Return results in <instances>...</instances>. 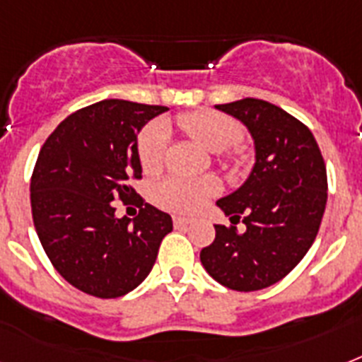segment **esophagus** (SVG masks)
Here are the masks:
<instances>
[{
	"label": "esophagus",
	"mask_w": 362,
	"mask_h": 362,
	"mask_svg": "<svg viewBox=\"0 0 362 362\" xmlns=\"http://www.w3.org/2000/svg\"><path fill=\"white\" fill-rule=\"evenodd\" d=\"M173 221H175V227H186L192 223V220H189V218H184V216H175Z\"/></svg>",
	"instance_id": "1"
}]
</instances>
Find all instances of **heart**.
<instances>
[{
  "label": "heart",
  "instance_id": "heart-1",
  "mask_svg": "<svg viewBox=\"0 0 362 362\" xmlns=\"http://www.w3.org/2000/svg\"><path fill=\"white\" fill-rule=\"evenodd\" d=\"M182 131L189 135L201 146L210 152H223L235 146L242 136V127L237 120L214 110H195L178 118ZM165 148H167V127L161 122L148 124L136 141V156L144 175H156L163 167ZM218 193V182L214 178H195L186 180L169 176L158 182L152 189V201L159 209L193 214Z\"/></svg>",
  "mask_w": 362,
  "mask_h": 362
}]
</instances>
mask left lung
Masks as SVG:
<instances>
[{"instance_id": "left-lung-1", "label": "left lung", "mask_w": 362, "mask_h": 362, "mask_svg": "<svg viewBox=\"0 0 362 362\" xmlns=\"http://www.w3.org/2000/svg\"><path fill=\"white\" fill-rule=\"evenodd\" d=\"M246 125L255 144L247 180L218 201L233 226H214L201 263L218 284L257 291L291 272L320 231L327 204V169L312 131L263 99L216 105ZM247 226L236 231L235 221Z\"/></svg>"}]
</instances>
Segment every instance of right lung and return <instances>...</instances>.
Here are the masks:
<instances>
[{
    "instance_id": "1",
    "label": "right lung",
    "mask_w": 362,
    "mask_h": 362,
    "mask_svg": "<svg viewBox=\"0 0 362 362\" xmlns=\"http://www.w3.org/2000/svg\"><path fill=\"white\" fill-rule=\"evenodd\" d=\"M167 107L105 99L76 110L42 144L31 175V214L50 263L71 286L99 298L133 291L152 270L173 220L144 203L139 131ZM136 204L131 222L114 203Z\"/></svg>"
}]
</instances>
